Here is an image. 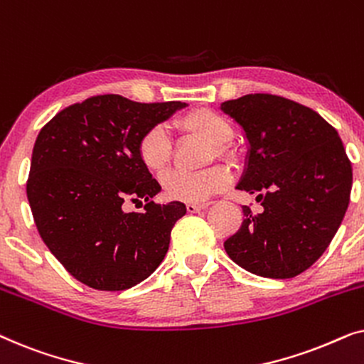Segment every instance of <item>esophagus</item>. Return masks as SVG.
Returning <instances> with one entry per match:
<instances>
[{"label":"esophagus","mask_w":364,"mask_h":364,"mask_svg":"<svg viewBox=\"0 0 364 364\" xmlns=\"http://www.w3.org/2000/svg\"><path fill=\"white\" fill-rule=\"evenodd\" d=\"M187 212L188 213H196L200 210H205V208L210 207V203H187Z\"/></svg>","instance_id":"obj_1"}]
</instances>
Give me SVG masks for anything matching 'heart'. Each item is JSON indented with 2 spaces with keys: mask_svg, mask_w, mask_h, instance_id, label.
Returning a JSON list of instances; mask_svg holds the SVG:
<instances>
[{
  "mask_svg": "<svg viewBox=\"0 0 364 364\" xmlns=\"http://www.w3.org/2000/svg\"><path fill=\"white\" fill-rule=\"evenodd\" d=\"M178 132L193 136L210 144L215 157L230 161L233 154L227 144L233 139V126L225 116L208 107H198L178 117L176 124ZM137 159L144 168L154 176H162L171 166L172 146L166 131L161 126L147 129L137 141ZM230 183V173L225 167L213 166L197 173L173 172L164 177V196L171 200L200 203L215 193L225 191Z\"/></svg>",
  "mask_w": 364,
  "mask_h": 364,
  "instance_id": "b5f03b06",
  "label": "heart"
}]
</instances>
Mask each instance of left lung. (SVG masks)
Returning a JSON list of instances; mask_svg holds the SVG:
<instances>
[{
	"mask_svg": "<svg viewBox=\"0 0 364 364\" xmlns=\"http://www.w3.org/2000/svg\"><path fill=\"white\" fill-rule=\"evenodd\" d=\"M220 109L247 139L237 188L263 207L253 213L243 205L225 252L253 275H300L330 245L350 203L353 171L341 139L313 109L272 94H247Z\"/></svg>",
	"mask_w": 364,
	"mask_h": 364,
	"instance_id": "1",
	"label": "left lung"
}]
</instances>
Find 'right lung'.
<instances>
[{"instance_id": "1", "label": "right lung", "mask_w": 364, "mask_h": 364, "mask_svg": "<svg viewBox=\"0 0 364 364\" xmlns=\"http://www.w3.org/2000/svg\"><path fill=\"white\" fill-rule=\"evenodd\" d=\"M187 104H144L117 94L58 112L38 134L26 186L39 235L63 267L96 290H127L156 272L182 202H152L161 186L137 159V141ZM146 202L144 213L123 203Z\"/></svg>"}]
</instances>
